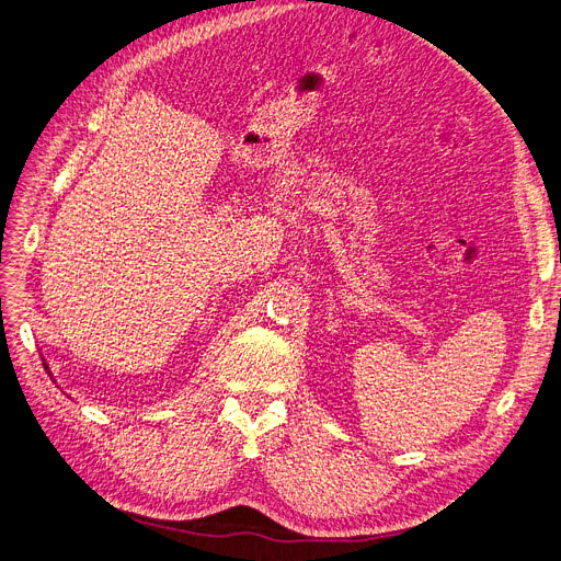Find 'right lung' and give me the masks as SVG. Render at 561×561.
Instances as JSON below:
<instances>
[{
  "label": "right lung",
  "mask_w": 561,
  "mask_h": 561,
  "mask_svg": "<svg viewBox=\"0 0 561 561\" xmlns=\"http://www.w3.org/2000/svg\"><path fill=\"white\" fill-rule=\"evenodd\" d=\"M43 365H45V363H43Z\"/></svg>",
  "instance_id": "right-lung-1"
}]
</instances>
